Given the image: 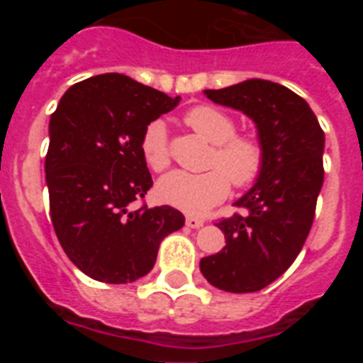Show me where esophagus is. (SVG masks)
Instances as JSON below:
<instances>
[{
    "label": "esophagus",
    "instance_id": "34e87169",
    "mask_svg": "<svg viewBox=\"0 0 363 363\" xmlns=\"http://www.w3.org/2000/svg\"><path fill=\"white\" fill-rule=\"evenodd\" d=\"M185 223H187V227H191V229H200V227H203L205 220H201V218H196V216H187Z\"/></svg>",
    "mask_w": 363,
    "mask_h": 363
}]
</instances>
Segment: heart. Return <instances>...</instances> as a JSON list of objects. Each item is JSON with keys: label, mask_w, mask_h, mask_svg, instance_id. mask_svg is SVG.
Here are the masks:
<instances>
[{"label": "heart", "mask_w": 363, "mask_h": 363, "mask_svg": "<svg viewBox=\"0 0 363 363\" xmlns=\"http://www.w3.org/2000/svg\"><path fill=\"white\" fill-rule=\"evenodd\" d=\"M185 123L198 136L213 143L209 167L218 169L200 174L171 172L160 179L156 194L160 201L184 213L203 214L229 194L230 182L236 187H245L258 178L264 167V149L255 136H236L233 118L209 105L191 108L185 114ZM140 149L152 171H163L169 165L171 156L165 123L162 120L150 121L143 129Z\"/></svg>", "instance_id": "obj_1"}]
</instances>
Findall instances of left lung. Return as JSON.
<instances>
[{
  "label": "left lung",
  "instance_id": "left-lung-1",
  "mask_svg": "<svg viewBox=\"0 0 363 363\" xmlns=\"http://www.w3.org/2000/svg\"><path fill=\"white\" fill-rule=\"evenodd\" d=\"M203 94L251 118L264 167L234 201L245 213L216 223L225 247L201 258L200 271L218 289L255 293L280 278L306 243L323 184L325 136L306 99L280 83L252 78Z\"/></svg>",
  "mask_w": 363,
  "mask_h": 363
}]
</instances>
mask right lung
I'll list each match as a JSON object with an SVG mask.
<instances>
[{
    "mask_svg": "<svg viewBox=\"0 0 363 363\" xmlns=\"http://www.w3.org/2000/svg\"><path fill=\"white\" fill-rule=\"evenodd\" d=\"M179 99L108 72L70 86L50 116V218L63 251L86 277L136 281L154 267L162 240L184 227V214L169 205L129 209L152 187L140 149L143 129Z\"/></svg>",
    "mask_w": 363,
    "mask_h": 363,
    "instance_id": "obj_1",
    "label": "right lung"
}]
</instances>
